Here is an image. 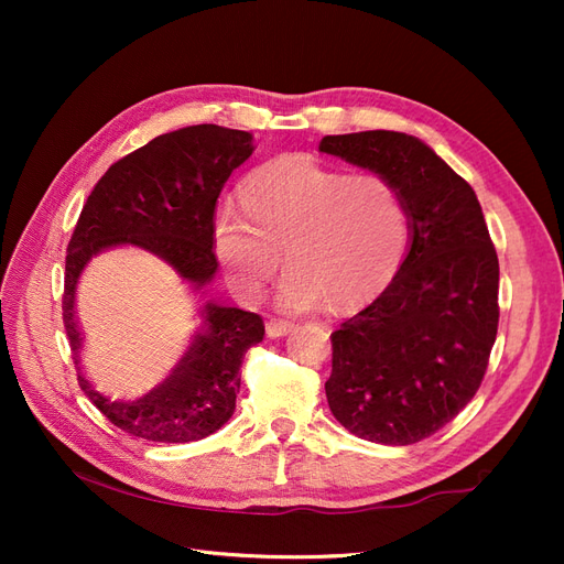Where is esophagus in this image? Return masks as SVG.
<instances>
[{
	"label": "esophagus",
	"mask_w": 564,
	"mask_h": 564,
	"mask_svg": "<svg viewBox=\"0 0 564 564\" xmlns=\"http://www.w3.org/2000/svg\"><path fill=\"white\" fill-rule=\"evenodd\" d=\"M294 327H296V322H292V319L272 317V319H268V324H265V332H268V336H272V338H280V336H286L289 332H294Z\"/></svg>",
	"instance_id": "obj_1"
}]
</instances>
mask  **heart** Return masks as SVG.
I'll return each mask as SVG.
<instances>
[{"label": "heart", "instance_id": "b5f03b06", "mask_svg": "<svg viewBox=\"0 0 564 564\" xmlns=\"http://www.w3.org/2000/svg\"><path fill=\"white\" fill-rule=\"evenodd\" d=\"M409 235L404 199L388 178L282 158L242 183L240 212L216 216L214 249L245 296L263 292L282 256L284 308L313 311L324 299L348 308L398 275Z\"/></svg>", "mask_w": 564, "mask_h": 564}]
</instances>
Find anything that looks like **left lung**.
I'll return each mask as SVG.
<instances>
[{
	"label": "left lung",
	"instance_id": "1",
	"mask_svg": "<svg viewBox=\"0 0 564 564\" xmlns=\"http://www.w3.org/2000/svg\"><path fill=\"white\" fill-rule=\"evenodd\" d=\"M322 152L388 178L412 247L398 275L332 334V414L379 445L437 433L480 388L499 329V259L473 187L414 135H324Z\"/></svg>",
	"mask_w": 564,
	"mask_h": 564
}]
</instances>
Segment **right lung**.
Segmentation results:
<instances>
[{"instance_id":"add662e5","label":"right lung","mask_w":564,"mask_h":564,"mask_svg":"<svg viewBox=\"0 0 564 564\" xmlns=\"http://www.w3.org/2000/svg\"><path fill=\"white\" fill-rule=\"evenodd\" d=\"M256 150L249 131L218 124L162 133L117 160L77 218L65 256L63 324L79 365L75 286L94 253L139 245L158 253L195 289L218 268L214 209L232 169ZM261 315L207 303L202 324L176 369L148 395L110 400L91 390L77 367V383L119 431L150 442H195L216 433L235 412L245 352L263 340Z\"/></svg>"}]
</instances>
